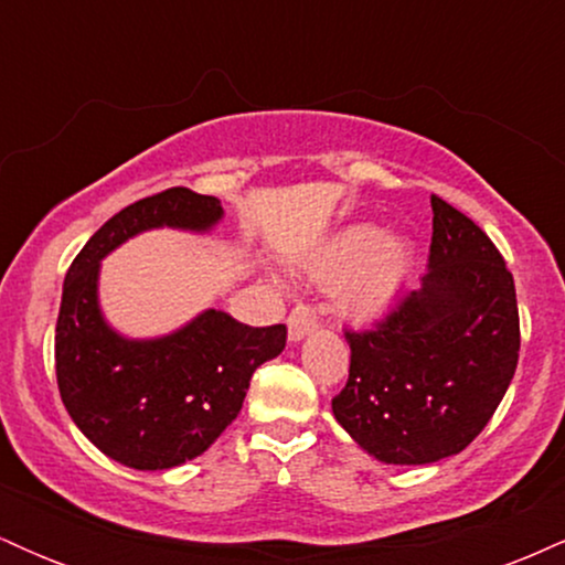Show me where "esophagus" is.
<instances>
[{
    "label": "esophagus",
    "mask_w": 565,
    "mask_h": 565,
    "mask_svg": "<svg viewBox=\"0 0 565 565\" xmlns=\"http://www.w3.org/2000/svg\"><path fill=\"white\" fill-rule=\"evenodd\" d=\"M287 323H289V340L297 342L319 327V316H316V308L310 302H297L295 308H291Z\"/></svg>",
    "instance_id": "esophagus-1"
}]
</instances>
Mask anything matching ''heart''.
I'll use <instances>...</instances> for the list:
<instances>
[{
  "label": "heart",
  "mask_w": 565,
  "mask_h": 565,
  "mask_svg": "<svg viewBox=\"0 0 565 565\" xmlns=\"http://www.w3.org/2000/svg\"><path fill=\"white\" fill-rule=\"evenodd\" d=\"M316 281L342 287V305L355 316L382 313L412 270V246L401 236H382L377 225H350L313 263Z\"/></svg>",
  "instance_id": "1"
}]
</instances>
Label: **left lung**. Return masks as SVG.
I'll return each mask as SVG.
<instances>
[{
    "mask_svg": "<svg viewBox=\"0 0 565 565\" xmlns=\"http://www.w3.org/2000/svg\"><path fill=\"white\" fill-rule=\"evenodd\" d=\"M423 287L372 329H345L348 382L332 412L387 465H427L468 449L518 366L521 321L510 268L468 215L433 193Z\"/></svg>",
    "mask_w": 565,
    "mask_h": 565,
    "instance_id": "left-lung-1",
    "label": "left lung"
}]
</instances>
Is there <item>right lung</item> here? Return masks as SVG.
Returning <instances> with one entry per match:
<instances>
[{"label":"right lung","instance_id":"right-lung-1","mask_svg":"<svg viewBox=\"0 0 565 565\" xmlns=\"http://www.w3.org/2000/svg\"><path fill=\"white\" fill-rule=\"evenodd\" d=\"M223 217L215 196L174 185L125 206L82 246L63 281L55 374L63 406L106 457L167 470L199 457L238 417L255 369L287 345V327H246L206 310L161 340H125L97 310V268L135 233L172 225L206 231Z\"/></svg>","mask_w":565,"mask_h":565}]
</instances>
